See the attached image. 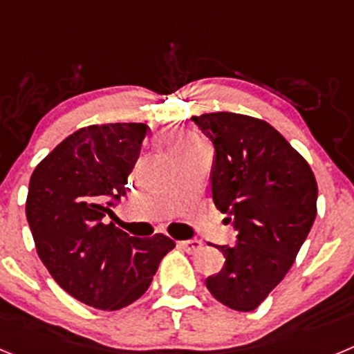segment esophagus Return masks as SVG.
<instances>
[{"label": "esophagus", "mask_w": 354, "mask_h": 354, "mask_svg": "<svg viewBox=\"0 0 354 354\" xmlns=\"http://www.w3.org/2000/svg\"><path fill=\"white\" fill-rule=\"evenodd\" d=\"M179 246L183 250H186L187 253H196L200 248H202V243L196 239H187V241H180Z\"/></svg>", "instance_id": "esophagus-1"}]
</instances>
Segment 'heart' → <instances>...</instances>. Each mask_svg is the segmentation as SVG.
Listing matches in <instances>:
<instances>
[{
  "label": "heart",
  "instance_id": "obj_1",
  "mask_svg": "<svg viewBox=\"0 0 354 354\" xmlns=\"http://www.w3.org/2000/svg\"><path fill=\"white\" fill-rule=\"evenodd\" d=\"M189 145H198L193 138H175L174 140V149H183V147H189Z\"/></svg>",
  "mask_w": 354,
  "mask_h": 354
}]
</instances>
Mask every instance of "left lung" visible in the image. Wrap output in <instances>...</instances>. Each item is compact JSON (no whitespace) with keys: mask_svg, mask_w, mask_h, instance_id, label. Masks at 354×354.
I'll return each mask as SVG.
<instances>
[{"mask_svg":"<svg viewBox=\"0 0 354 354\" xmlns=\"http://www.w3.org/2000/svg\"><path fill=\"white\" fill-rule=\"evenodd\" d=\"M211 140V195L232 223L236 245L216 246L225 264L205 280L228 308L255 310L282 282L317 214L308 162L268 122L239 113L192 117Z\"/></svg>","mask_w":354,"mask_h":354,"instance_id":"1","label":"left lung"}]
</instances>
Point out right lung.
I'll return each mask as SVG.
<instances>
[{"label": "right lung", "mask_w": 354, "mask_h": 354, "mask_svg": "<svg viewBox=\"0 0 354 354\" xmlns=\"http://www.w3.org/2000/svg\"><path fill=\"white\" fill-rule=\"evenodd\" d=\"M145 124L76 131L40 161L28 187L26 218L37 253L72 298L101 310L131 305L149 289L170 237H131L106 216L126 195Z\"/></svg>", "instance_id": "obj_1"}]
</instances>
